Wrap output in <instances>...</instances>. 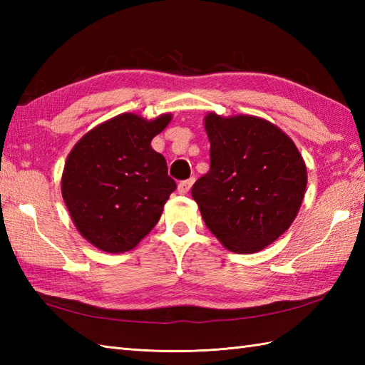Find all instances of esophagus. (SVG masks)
I'll return each instance as SVG.
<instances>
[{
    "mask_svg": "<svg viewBox=\"0 0 365 365\" xmlns=\"http://www.w3.org/2000/svg\"><path fill=\"white\" fill-rule=\"evenodd\" d=\"M192 183H195V178H187V180L178 183V187H177L178 195H187V192L191 190Z\"/></svg>",
    "mask_w": 365,
    "mask_h": 365,
    "instance_id": "34e87169",
    "label": "esophagus"
}]
</instances>
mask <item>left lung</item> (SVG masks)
I'll return each instance as SVG.
<instances>
[{
  "label": "left lung",
  "instance_id": "obj_1",
  "mask_svg": "<svg viewBox=\"0 0 365 365\" xmlns=\"http://www.w3.org/2000/svg\"><path fill=\"white\" fill-rule=\"evenodd\" d=\"M210 170L191 195L205 226L237 254H252L290 227L304 197L307 173L297 145L254 115L205 118Z\"/></svg>",
  "mask_w": 365,
  "mask_h": 365
}]
</instances>
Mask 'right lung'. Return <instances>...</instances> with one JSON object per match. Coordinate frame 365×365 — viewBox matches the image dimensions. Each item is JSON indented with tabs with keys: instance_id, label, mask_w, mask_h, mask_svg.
<instances>
[{
	"instance_id": "right-lung-1",
	"label": "right lung",
	"mask_w": 365,
	"mask_h": 365,
	"mask_svg": "<svg viewBox=\"0 0 365 365\" xmlns=\"http://www.w3.org/2000/svg\"><path fill=\"white\" fill-rule=\"evenodd\" d=\"M169 122L170 114L153 120L115 115L68 153L61 188L64 202L80 234L98 250H133L158 222L177 185L150 141Z\"/></svg>"
}]
</instances>
